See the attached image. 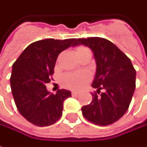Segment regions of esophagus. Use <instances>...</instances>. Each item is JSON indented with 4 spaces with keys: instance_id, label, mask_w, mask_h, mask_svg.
Listing matches in <instances>:
<instances>
[{
    "instance_id": "34e87169",
    "label": "esophagus",
    "mask_w": 147,
    "mask_h": 147,
    "mask_svg": "<svg viewBox=\"0 0 147 147\" xmlns=\"http://www.w3.org/2000/svg\"><path fill=\"white\" fill-rule=\"evenodd\" d=\"M79 94V92H77V91H72L71 92V95H73V96H76V95H77Z\"/></svg>"
}]
</instances>
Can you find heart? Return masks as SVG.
Returning a JSON list of instances; mask_svg holds the SVG:
<instances>
[{
	"instance_id": "heart-1",
	"label": "heart",
	"mask_w": 147,
	"mask_h": 147,
	"mask_svg": "<svg viewBox=\"0 0 147 147\" xmlns=\"http://www.w3.org/2000/svg\"><path fill=\"white\" fill-rule=\"evenodd\" d=\"M88 51V50L86 48L80 46L76 49V54L78 56ZM90 74L86 71L78 73H68L64 75L62 78V84L65 88L71 90H80L90 80Z\"/></svg>"
}]
</instances>
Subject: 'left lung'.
Masks as SVG:
<instances>
[{
  "instance_id": "1",
  "label": "left lung",
  "mask_w": 147,
  "mask_h": 147,
  "mask_svg": "<svg viewBox=\"0 0 147 147\" xmlns=\"http://www.w3.org/2000/svg\"><path fill=\"white\" fill-rule=\"evenodd\" d=\"M88 46L96 63L92 101L82 107L87 120L98 126L115 123L127 112L135 90L136 71L131 59L112 42L100 37L75 39L72 46Z\"/></svg>"
}]
</instances>
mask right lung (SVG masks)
<instances>
[{"instance_id":"add662e5","label":"right lung","mask_w":147,"mask_h":147,"mask_svg":"<svg viewBox=\"0 0 147 147\" xmlns=\"http://www.w3.org/2000/svg\"><path fill=\"white\" fill-rule=\"evenodd\" d=\"M75 39H45L31 44L13 64L10 84L13 98L20 115L38 127H48L62 116L63 101L71 91L61 89L52 94L46 88L54 74L59 54Z\"/></svg>"}]
</instances>
